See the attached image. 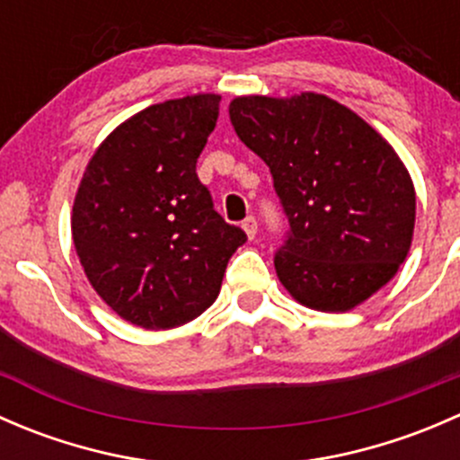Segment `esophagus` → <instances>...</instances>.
Here are the masks:
<instances>
[{"mask_svg": "<svg viewBox=\"0 0 460 460\" xmlns=\"http://www.w3.org/2000/svg\"><path fill=\"white\" fill-rule=\"evenodd\" d=\"M243 229L247 231V235L249 238H256V234H258V220L253 216H249V217H244L243 220Z\"/></svg>", "mask_w": 460, "mask_h": 460, "instance_id": "esophagus-1", "label": "esophagus"}]
</instances>
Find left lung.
Masks as SVG:
<instances>
[{"label":"left lung","mask_w":460,"mask_h":460,"mask_svg":"<svg viewBox=\"0 0 460 460\" xmlns=\"http://www.w3.org/2000/svg\"><path fill=\"white\" fill-rule=\"evenodd\" d=\"M238 137L264 160L287 216L276 273L298 303L347 312L394 278L414 234L416 193L392 146L316 93L235 97Z\"/></svg>","instance_id":"obj_1"}]
</instances>
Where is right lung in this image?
<instances>
[{
    "label": "right lung",
    "mask_w": 460,
    "mask_h": 460,
    "mask_svg": "<svg viewBox=\"0 0 460 460\" xmlns=\"http://www.w3.org/2000/svg\"><path fill=\"white\" fill-rule=\"evenodd\" d=\"M217 109V95H191L140 111L102 142L77 189L71 229L86 278L144 329L178 327L211 307L247 243L196 173Z\"/></svg>",
    "instance_id": "obj_1"
}]
</instances>
